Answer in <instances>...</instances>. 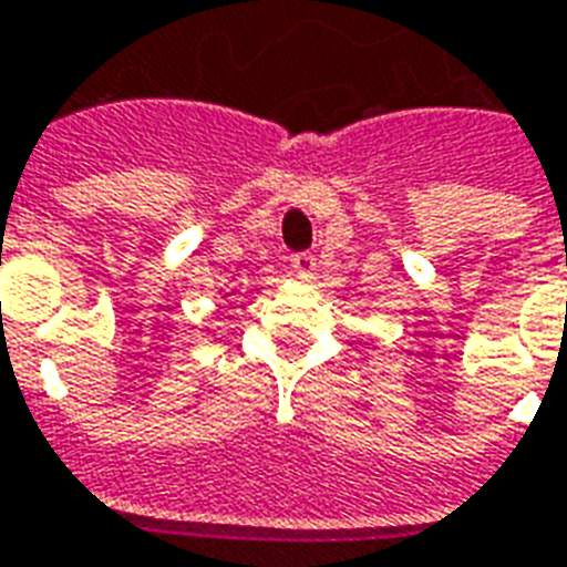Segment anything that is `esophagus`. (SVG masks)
Segmentation results:
<instances>
[{"mask_svg": "<svg viewBox=\"0 0 567 567\" xmlns=\"http://www.w3.org/2000/svg\"><path fill=\"white\" fill-rule=\"evenodd\" d=\"M315 267H318V261H315L312 252L291 255V270H293V276L300 279V282H309V279H315Z\"/></svg>", "mask_w": 567, "mask_h": 567, "instance_id": "obj_1", "label": "esophagus"}]
</instances>
